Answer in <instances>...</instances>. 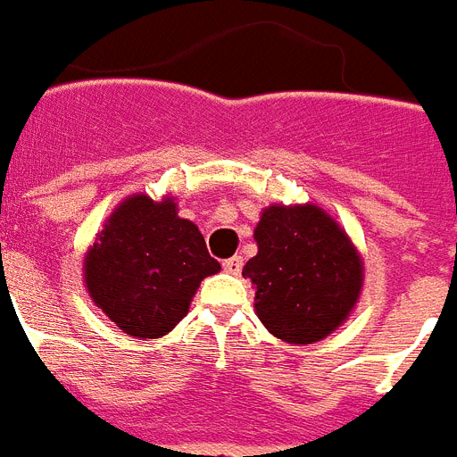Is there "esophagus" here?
I'll return each instance as SVG.
<instances>
[{"mask_svg":"<svg viewBox=\"0 0 457 457\" xmlns=\"http://www.w3.org/2000/svg\"><path fill=\"white\" fill-rule=\"evenodd\" d=\"M241 267H244V258L241 255H232L228 261H222V270L228 274H239Z\"/></svg>","mask_w":457,"mask_h":457,"instance_id":"esophagus-1","label":"esophagus"}]
</instances>
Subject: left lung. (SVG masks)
Instances as JSON below:
<instances>
[{
  "mask_svg": "<svg viewBox=\"0 0 457 457\" xmlns=\"http://www.w3.org/2000/svg\"><path fill=\"white\" fill-rule=\"evenodd\" d=\"M258 253L244 265L255 314L291 345L324 340L350 317L363 287V262L345 229L314 204L262 211Z\"/></svg>",
  "mask_w": 457,
  "mask_h": 457,
  "instance_id": "8db88e82",
  "label": "left lung"
}]
</instances>
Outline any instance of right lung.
Returning <instances> with one entry per match:
<instances>
[{"label": "right lung", "mask_w": 457, "mask_h": 457, "mask_svg": "<svg viewBox=\"0 0 457 457\" xmlns=\"http://www.w3.org/2000/svg\"><path fill=\"white\" fill-rule=\"evenodd\" d=\"M218 270L199 228L178 216L173 196H126L84 255L91 300L140 340L173 331L202 279Z\"/></svg>", "instance_id": "right-lung-1"}]
</instances>
